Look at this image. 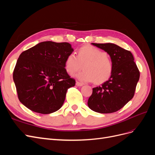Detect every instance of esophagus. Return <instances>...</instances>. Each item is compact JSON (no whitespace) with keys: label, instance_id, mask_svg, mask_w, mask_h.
Listing matches in <instances>:
<instances>
[{"label":"esophagus","instance_id":"obj_1","mask_svg":"<svg viewBox=\"0 0 155 155\" xmlns=\"http://www.w3.org/2000/svg\"><path fill=\"white\" fill-rule=\"evenodd\" d=\"M76 85L78 86V87H81V86H83L84 84L83 83H80V82H79V81H76Z\"/></svg>","mask_w":155,"mask_h":155}]
</instances>
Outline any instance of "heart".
<instances>
[{
    "label": "heart",
    "mask_w": 155,
    "mask_h": 155,
    "mask_svg": "<svg viewBox=\"0 0 155 155\" xmlns=\"http://www.w3.org/2000/svg\"><path fill=\"white\" fill-rule=\"evenodd\" d=\"M84 70L75 75L82 82L104 83L111 76L113 63L105 51L94 46H83L78 51L77 56L70 54L65 60V69L69 74H73L81 69Z\"/></svg>",
    "instance_id": "b5f03b06"
}]
</instances>
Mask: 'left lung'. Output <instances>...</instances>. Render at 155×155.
I'll return each instance as SVG.
<instances>
[{"instance_id":"1","label":"left lung","mask_w":155,"mask_h":155,"mask_svg":"<svg viewBox=\"0 0 155 155\" xmlns=\"http://www.w3.org/2000/svg\"><path fill=\"white\" fill-rule=\"evenodd\" d=\"M105 51L113 63V70L109 80L93 88L88 106L96 112L112 113L119 110L134 94L140 72L130 51L112 43H92Z\"/></svg>"}]
</instances>
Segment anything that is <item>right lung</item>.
<instances>
[{
    "label": "right lung",
    "instance_id": "obj_1",
    "mask_svg": "<svg viewBox=\"0 0 155 155\" xmlns=\"http://www.w3.org/2000/svg\"><path fill=\"white\" fill-rule=\"evenodd\" d=\"M73 51L68 43L45 41L21 53L13 78L18 100L28 109L47 114L62 107L67 90L76 84L64 68Z\"/></svg>",
    "mask_w": 155,
    "mask_h": 155
}]
</instances>
